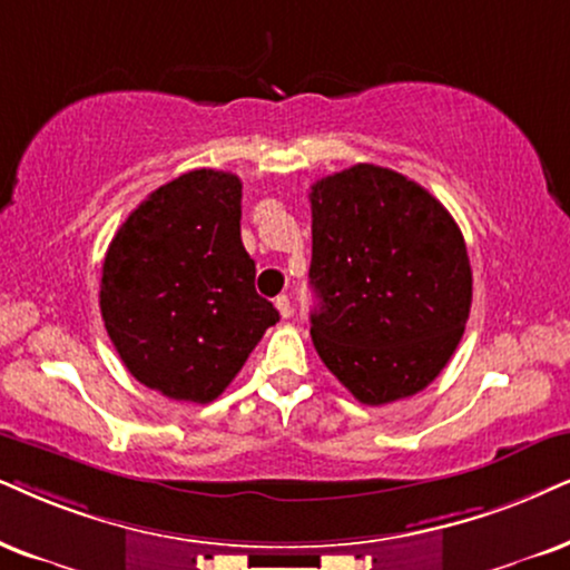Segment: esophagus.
Listing matches in <instances>:
<instances>
[{
	"instance_id": "obj_1",
	"label": "esophagus",
	"mask_w": 570,
	"mask_h": 570,
	"mask_svg": "<svg viewBox=\"0 0 570 570\" xmlns=\"http://www.w3.org/2000/svg\"><path fill=\"white\" fill-rule=\"evenodd\" d=\"M276 307H278L281 318H289V315L294 313V307H292V299L286 297V294H281V297H276Z\"/></svg>"
}]
</instances>
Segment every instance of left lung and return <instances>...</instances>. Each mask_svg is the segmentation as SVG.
I'll use <instances>...</instances> for the list:
<instances>
[{"label":"left lung","instance_id":"1","mask_svg":"<svg viewBox=\"0 0 570 570\" xmlns=\"http://www.w3.org/2000/svg\"><path fill=\"white\" fill-rule=\"evenodd\" d=\"M309 207V336L326 368L363 405L426 389L471 313L458 223L421 184L368 163L315 181Z\"/></svg>","mask_w":570,"mask_h":570}]
</instances>
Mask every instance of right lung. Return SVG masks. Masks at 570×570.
<instances>
[{"mask_svg": "<svg viewBox=\"0 0 570 570\" xmlns=\"http://www.w3.org/2000/svg\"><path fill=\"white\" fill-rule=\"evenodd\" d=\"M239 220V176L199 168L149 194L107 247L105 328L131 376L165 397H220L278 321L255 292Z\"/></svg>", "mask_w": 570, "mask_h": 570, "instance_id": "obj_1", "label": "right lung"}]
</instances>
